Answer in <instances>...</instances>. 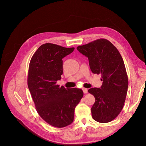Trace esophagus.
<instances>
[{
  "mask_svg": "<svg viewBox=\"0 0 146 146\" xmlns=\"http://www.w3.org/2000/svg\"><path fill=\"white\" fill-rule=\"evenodd\" d=\"M82 90H83V92L84 94H86L87 92V89L86 88H82Z\"/></svg>",
  "mask_w": 146,
  "mask_h": 146,
  "instance_id": "1",
  "label": "esophagus"
}]
</instances>
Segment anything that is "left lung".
<instances>
[{
	"label": "left lung",
	"mask_w": 146,
	"mask_h": 146,
	"mask_svg": "<svg viewBox=\"0 0 146 146\" xmlns=\"http://www.w3.org/2000/svg\"><path fill=\"white\" fill-rule=\"evenodd\" d=\"M77 49L88 57L90 68L102 75L100 88H91L95 102L91 108L92 118L97 122L112 121L121 112L127 93L128 80L120 52L110 41L100 38L79 46Z\"/></svg>",
	"instance_id": "8db88e82"
}]
</instances>
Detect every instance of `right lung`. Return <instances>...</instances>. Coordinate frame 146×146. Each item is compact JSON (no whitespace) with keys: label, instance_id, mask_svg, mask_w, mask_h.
I'll list each match as a JSON object with an SVG mask.
<instances>
[{"label":"right lung","instance_id":"add662e5","mask_svg":"<svg viewBox=\"0 0 146 146\" xmlns=\"http://www.w3.org/2000/svg\"><path fill=\"white\" fill-rule=\"evenodd\" d=\"M74 49L45 43L36 50L29 64L27 84L36 111L45 122L57 128L73 122L74 109L84 95L81 89H65L56 84L63 74L62 59Z\"/></svg>","mask_w":146,"mask_h":146}]
</instances>
